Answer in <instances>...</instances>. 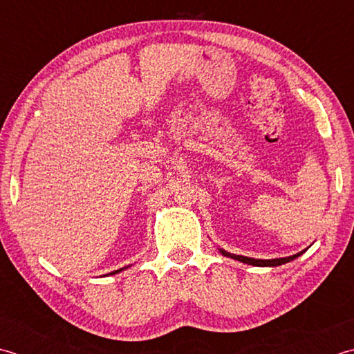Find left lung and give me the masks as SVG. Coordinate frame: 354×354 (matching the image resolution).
Masks as SVG:
<instances>
[{"label":"left lung","instance_id":"obj_1","mask_svg":"<svg viewBox=\"0 0 354 354\" xmlns=\"http://www.w3.org/2000/svg\"><path fill=\"white\" fill-rule=\"evenodd\" d=\"M221 255L229 257V258H234L236 261H241V263H246L250 266H258V268H275V266H281V264H286L288 261H292V259L298 258L299 255L304 254V250L299 252V254H295L292 257H286V258H275V259H255V258H249V257H243V255H235V254H229V252L220 249Z\"/></svg>","mask_w":354,"mask_h":354}]
</instances>
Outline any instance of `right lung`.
Returning a JSON list of instances; mask_svg holds the SVG:
<instances>
[{"label":"right lung","instance_id":"add662e5","mask_svg":"<svg viewBox=\"0 0 354 354\" xmlns=\"http://www.w3.org/2000/svg\"><path fill=\"white\" fill-rule=\"evenodd\" d=\"M118 272H122V269H119V270H116V272H111L110 275H114V273H118Z\"/></svg>","mask_w":354,"mask_h":354}]
</instances>
